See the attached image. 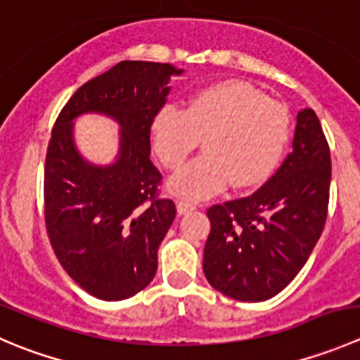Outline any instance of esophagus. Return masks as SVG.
Instances as JSON below:
<instances>
[{
  "mask_svg": "<svg viewBox=\"0 0 360 360\" xmlns=\"http://www.w3.org/2000/svg\"><path fill=\"white\" fill-rule=\"evenodd\" d=\"M195 209H197V204H193V202L177 200V212H179V214H186V212L195 211Z\"/></svg>",
  "mask_w": 360,
  "mask_h": 360,
  "instance_id": "34e87169",
  "label": "esophagus"
}]
</instances>
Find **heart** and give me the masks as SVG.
I'll return each instance as SVG.
<instances>
[{
	"mask_svg": "<svg viewBox=\"0 0 360 360\" xmlns=\"http://www.w3.org/2000/svg\"><path fill=\"white\" fill-rule=\"evenodd\" d=\"M288 109L240 80H225L195 93L186 107L167 105L155 116L151 139L169 170L184 165L202 139L204 155L172 177L183 197H211L232 184L253 188L276 170L290 142Z\"/></svg>",
	"mask_w": 360,
	"mask_h": 360,
	"instance_id": "heart-1",
	"label": "heart"
}]
</instances>
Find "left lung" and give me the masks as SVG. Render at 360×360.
I'll list each match as a JSON object with an SVG mask.
<instances>
[{"label": "left lung", "mask_w": 360, "mask_h": 360, "mask_svg": "<svg viewBox=\"0 0 360 360\" xmlns=\"http://www.w3.org/2000/svg\"><path fill=\"white\" fill-rule=\"evenodd\" d=\"M294 149L253 195L211 205L204 274L226 297L260 302L302 269L326 226L330 151L315 110L297 114Z\"/></svg>", "instance_id": "8db88e82"}]
</instances>
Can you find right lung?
<instances>
[{
	"label": "right lung",
	"mask_w": 360,
	"mask_h": 360,
	"mask_svg": "<svg viewBox=\"0 0 360 360\" xmlns=\"http://www.w3.org/2000/svg\"><path fill=\"white\" fill-rule=\"evenodd\" d=\"M174 73L181 70L169 63H117L80 86L52 128L44 169L49 243L68 276L102 301L128 299L151 283L160 243L176 218L149 158L153 120ZM84 112H103L124 127L114 166H89L72 148L71 120Z\"/></svg>",
	"instance_id": "right-lung-1"
}]
</instances>
